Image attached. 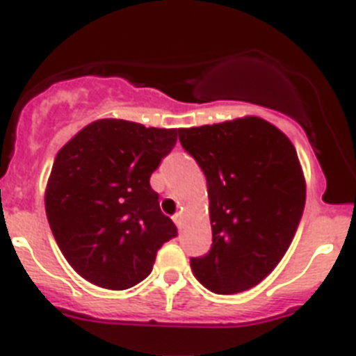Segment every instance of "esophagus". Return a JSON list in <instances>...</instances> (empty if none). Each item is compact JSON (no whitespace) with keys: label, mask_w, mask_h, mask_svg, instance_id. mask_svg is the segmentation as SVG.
Wrapping results in <instances>:
<instances>
[{"label":"esophagus","mask_w":356,"mask_h":356,"mask_svg":"<svg viewBox=\"0 0 356 356\" xmlns=\"http://www.w3.org/2000/svg\"><path fill=\"white\" fill-rule=\"evenodd\" d=\"M174 222H175V225H177L179 229H181L182 225H184V218H182V213H175Z\"/></svg>","instance_id":"1"}]
</instances>
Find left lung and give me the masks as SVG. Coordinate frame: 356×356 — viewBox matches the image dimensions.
<instances>
[{"mask_svg": "<svg viewBox=\"0 0 356 356\" xmlns=\"http://www.w3.org/2000/svg\"><path fill=\"white\" fill-rule=\"evenodd\" d=\"M182 148L206 175L213 243L191 270L215 293L258 285L285 256L305 209L298 152L256 116L181 129Z\"/></svg>", "mask_w": 356, "mask_h": 356, "instance_id": "1", "label": "left lung"}]
</instances>
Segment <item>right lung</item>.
Returning a JSON list of instances; mask_svg holds the SVG:
<instances>
[{
	"instance_id": "add662e5",
	"label": "right lung",
	"mask_w": 356,
	"mask_h": 356,
	"mask_svg": "<svg viewBox=\"0 0 356 356\" xmlns=\"http://www.w3.org/2000/svg\"><path fill=\"white\" fill-rule=\"evenodd\" d=\"M175 141L177 129L98 120L58 150L46 216L67 264L92 285H138L152 272L161 245L177 236L150 186Z\"/></svg>"
}]
</instances>
